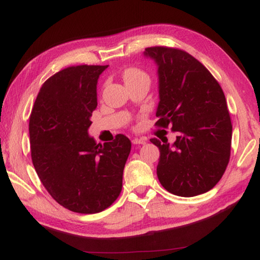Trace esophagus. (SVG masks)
Returning a JSON list of instances; mask_svg holds the SVG:
<instances>
[{"label":"esophagus","instance_id":"1","mask_svg":"<svg viewBox=\"0 0 260 260\" xmlns=\"http://www.w3.org/2000/svg\"><path fill=\"white\" fill-rule=\"evenodd\" d=\"M133 144H136V145H137V144H145L146 143V139L145 138H137V137H135V138H133Z\"/></svg>","mask_w":260,"mask_h":260}]
</instances>
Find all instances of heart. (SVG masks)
Masks as SVG:
<instances>
[{"label": "heart", "instance_id": "heart-1", "mask_svg": "<svg viewBox=\"0 0 260 260\" xmlns=\"http://www.w3.org/2000/svg\"><path fill=\"white\" fill-rule=\"evenodd\" d=\"M143 77H146L145 74L143 73L142 71H139L137 69H129L124 72V75H123V78H124V81H131V80H135V79H138V78H143Z\"/></svg>", "mask_w": 260, "mask_h": 260}]
</instances>
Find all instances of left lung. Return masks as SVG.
Instances as JSON below:
<instances>
[{
  "mask_svg": "<svg viewBox=\"0 0 260 260\" xmlns=\"http://www.w3.org/2000/svg\"><path fill=\"white\" fill-rule=\"evenodd\" d=\"M144 57L157 65L155 124L172 125L173 143L150 139L160 151L157 175L164 188L191 198L219 181L230 158L231 125L224 93L210 72L189 53L154 46Z\"/></svg>",
  "mask_w": 260,
  "mask_h": 260,
  "instance_id": "left-lung-1",
  "label": "left lung"
}]
</instances>
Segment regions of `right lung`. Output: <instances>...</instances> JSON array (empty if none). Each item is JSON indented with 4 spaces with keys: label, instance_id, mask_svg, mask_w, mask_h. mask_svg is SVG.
I'll list each match as a JSON object with an SVG mask.
<instances>
[{
    "label": "right lung",
    "instance_id": "right-lung-1",
    "mask_svg": "<svg viewBox=\"0 0 260 260\" xmlns=\"http://www.w3.org/2000/svg\"><path fill=\"white\" fill-rule=\"evenodd\" d=\"M106 66H72L46 80L30 116L31 157L44 187L59 205L80 214L108 208L122 190L130 139L98 144L88 134Z\"/></svg>",
    "mask_w": 260,
    "mask_h": 260
}]
</instances>
